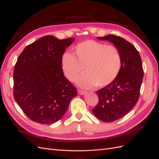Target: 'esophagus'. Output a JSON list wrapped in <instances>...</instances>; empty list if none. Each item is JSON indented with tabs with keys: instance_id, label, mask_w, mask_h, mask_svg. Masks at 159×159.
Returning <instances> with one entry per match:
<instances>
[{
	"instance_id": "obj_1",
	"label": "esophagus",
	"mask_w": 159,
	"mask_h": 159,
	"mask_svg": "<svg viewBox=\"0 0 159 159\" xmlns=\"http://www.w3.org/2000/svg\"><path fill=\"white\" fill-rule=\"evenodd\" d=\"M77 92H78V94H80V95H84V94H86V92L85 91L81 90H78Z\"/></svg>"
}]
</instances>
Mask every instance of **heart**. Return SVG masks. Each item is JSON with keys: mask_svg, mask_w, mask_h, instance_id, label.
<instances>
[{"mask_svg": "<svg viewBox=\"0 0 159 159\" xmlns=\"http://www.w3.org/2000/svg\"><path fill=\"white\" fill-rule=\"evenodd\" d=\"M75 55L65 52L61 57V68L65 77L73 81L82 70L86 73L76 79L83 88L96 86L103 88L110 84L118 75L121 56L114 45L94 40H86L75 46Z\"/></svg>", "mask_w": 159, "mask_h": 159, "instance_id": "1", "label": "heart"}]
</instances>
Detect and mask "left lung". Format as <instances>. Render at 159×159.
<instances>
[{"instance_id":"left-lung-1","label":"left lung","mask_w":159,"mask_h":159,"mask_svg":"<svg viewBox=\"0 0 159 159\" xmlns=\"http://www.w3.org/2000/svg\"><path fill=\"white\" fill-rule=\"evenodd\" d=\"M97 38L113 43L121 56L118 75L110 84L96 91L99 100L93 109L99 120L111 122L125 116L139 99L143 79L142 61L136 48L124 38L114 35Z\"/></svg>"}]
</instances>
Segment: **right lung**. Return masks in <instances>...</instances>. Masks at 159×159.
<instances>
[{"instance_id":"obj_1","label":"right lung","mask_w":159,"mask_h":159,"mask_svg":"<svg viewBox=\"0 0 159 159\" xmlns=\"http://www.w3.org/2000/svg\"><path fill=\"white\" fill-rule=\"evenodd\" d=\"M74 41L45 35L25 47L18 57L14 69V97L32 121L41 124L59 121L77 94L61 63Z\"/></svg>"}]
</instances>
